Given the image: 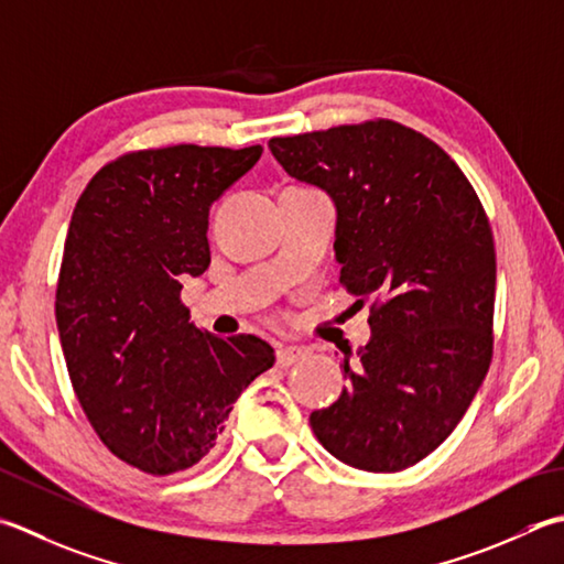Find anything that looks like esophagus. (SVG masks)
<instances>
[{
    "instance_id": "1",
    "label": "esophagus",
    "mask_w": 564,
    "mask_h": 564,
    "mask_svg": "<svg viewBox=\"0 0 564 564\" xmlns=\"http://www.w3.org/2000/svg\"><path fill=\"white\" fill-rule=\"evenodd\" d=\"M311 351H307L305 347H281L279 351H275V364L279 367H293V364H297L301 359H305Z\"/></svg>"
}]
</instances>
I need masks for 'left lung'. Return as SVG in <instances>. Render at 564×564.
Listing matches in <instances>:
<instances>
[{"instance_id": "left-lung-1", "label": "left lung", "mask_w": 564, "mask_h": 564, "mask_svg": "<svg viewBox=\"0 0 564 564\" xmlns=\"http://www.w3.org/2000/svg\"><path fill=\"white\" fill-rule=\"evenodd\" d=\"M269 149L337 207L339 283L369 305L371 339L341 369L349 386L315 411L323 447L364 471H401L445 443L494 355L496 251L459 165L421 131L369 119Z\"/></svg>"}]
</instances>
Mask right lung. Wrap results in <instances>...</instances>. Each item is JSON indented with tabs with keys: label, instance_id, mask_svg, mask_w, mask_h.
<instances>
[{
	"label": "right lung",
	"instance_id": "obj_1",
	"mask_svg": "<svg viewBox=\"0 0 564 564\" xmlns=\"http://www.w3.org/2000/svg\"><path fill=\"white\" fill-rule=\"evenodd\" d=\"M261 151H129L73 209L55 291L65 364L99 440L153 477L197 465L239 393L275 361L253 335L203 333L181 301L183 273L209 267V207Z\"/></svg>",
	"mask_w": 564,
	"mask_h": 564
}]
</instances>
